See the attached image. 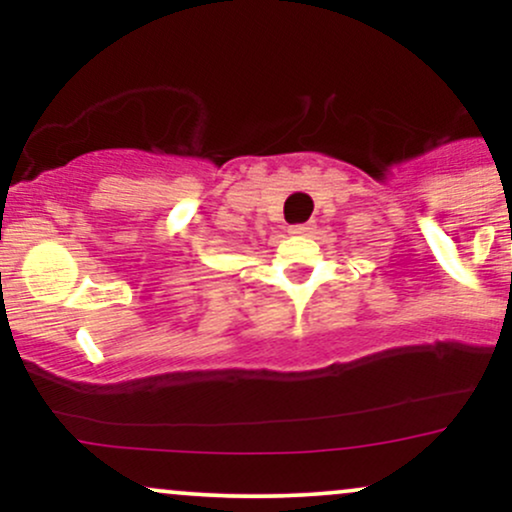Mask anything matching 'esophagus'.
<instances>
[{
	"mask_svg": "<svg viewBox=\"0 0 512 512\" xmlns=\"http://www.w3.org/2000/svg\"><path fill=\"white\" fill-rule=\"evenodd\" d=\"M291 236H310L313 233V226L310 223H296V226L289 228Z\"/></svg>",
	"mask_w": 512,
	"mask_h": 512,
	"instance_id": "esophagus-1",
	"label": "esophagus"
}]
</instances>
